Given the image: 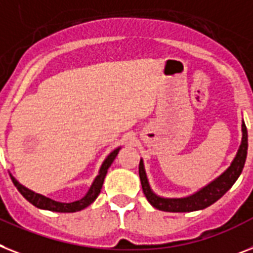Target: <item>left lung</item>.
Here are the masks:
<instances>
[{
    "mask_svg": "<svg viewBox=\"0 0 253 253\" xmlns=\"http://www.w3.org/2000/svg\"><path fill=\"white\" fill-rule=\"evenodd\" d=\"M247 148H248V135L247 127H246L245 121L242 122V141L239 145V149L235 154L234 159L231 161L230 166L225 169L221 175H218L216 179L209 182L207 185L197 190L195 193L181 198H166L161 197L153 192L152 186L149 184L148 176H146L145 166H144L143 158L140 159L139 165V176L141 181V188L145 194L148 202L159 211L166 212H193L205 210L206 207L213 205L216 201L221 198L225 193L233 186L239 175L242 173V169L245 167L246 158H247Z\"/></svg>",
    "mask_w": 253,
    "mask_h": 253,
    "instance_id": "left-lung-1",
    "label": "left lung"
}]
</instances>
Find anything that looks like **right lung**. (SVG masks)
I'll list each match as a JSON object with an SVG mask.
<instances>
[{"label":"right lung","instance_id":"right-lung-1","mask_svg":"<svg viewBox=\"0 0 253 253\" xmlns=\"http://www.w3.org/2000/svg\"><path fill=\"white\" fill-rule=\"evenodd\" d=\"M121 146L116 148L114 150L108 154V157L104 159V162L101 163V167L99 169V173L94 179L92 184H91L90 189H88V192L86 193L84 198L78 199L76 202H71V203H63V202H58V201H54V199L47 198V197H44L42 194H38V193L33 192L31 189L25 188L24 185H22L18 180L15 179L14 176L10 173L11 176V180L14 182V185L16 186L20 194L24 197L29 203H32L33 206H36L37 209L41 210H47V211H54V212H77L81 211V210L86 209L91 203L94 202L95 199L97 198V195L100 194V190L103 188L104 184V179H105V176H107L108 169L110 167V165L113 163V161L116 159L117 154L120 152Z\"/></svg>","mask_w":253,"mask_h":253}]
</instances>
